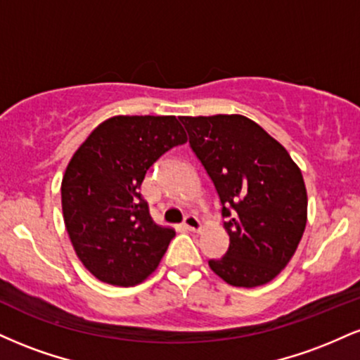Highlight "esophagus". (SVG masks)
<instances>
[{"label":"esophagus","instance_id":"esophagus-1","mask_svg":"<svg viewBox=\"0 0 360 360\" xmlns=\"http://www.w3.org/2000/svg\"><path fill=\"white\" fill-rule=\"evenodd\" d=\"M183 225L189 230V232H200L201 230V221L198 220V217H194V214H186Z\"/></svg>","mask_w":360,"mask_h":360}]
</instances>
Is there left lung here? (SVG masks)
Returning <instances> with one entry per match:
<instances>
[{
    "label": "left lung",
    "instance_id": "obj_1",
    "mask_svg": "<svg viewBox=\"0 0 360 360\" xmlns=\"http://www.w3.org/2000/svg\"><path fill=\"white\" fill-rule=\"evenodd\" d=\"M221 203L230 245L210 259L217 276L237 288L269 283L295 255L307 226L308 196L291 155L242 115L179 117Z\"/></svg>",
    "mask_w": 360,
    "mask_h": 360
}]
</instances>
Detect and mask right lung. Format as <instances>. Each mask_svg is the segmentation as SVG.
<instances>
[{
    "instance_id": "obj_1",
    "label": "right lung",
    "mask_w": 360,
    "mask_h": 360,
    "mask_svg": "<svg viewBox=\"0 0 360 360\" xmlns=\"http://www.w3.org/2000/svg\"><path fill=\"white\" fill-rule=\"evenodd\" d=\"M176 117H113L91 131L62 179V213L74 250L113 286L147 279L176 232L159 226L140 194L152 164L186 143Z\"/></svg>"
}]
</instances>
